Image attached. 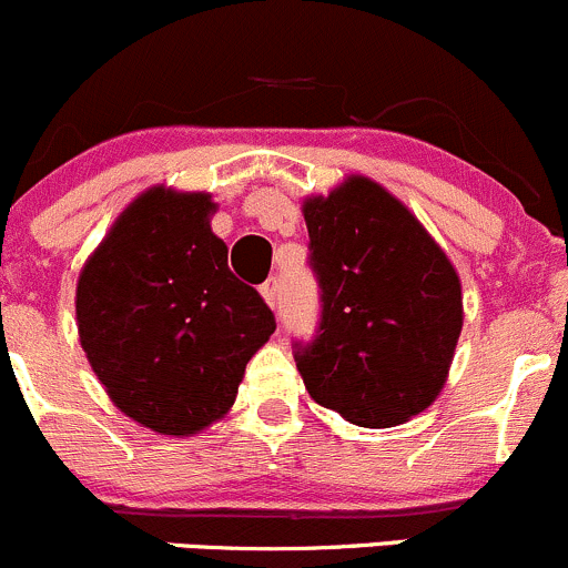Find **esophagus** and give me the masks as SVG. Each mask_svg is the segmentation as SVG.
I'll return each instance as SVG.
<instances>
[{"label":"esophagus","instance_id":"34e87169","mask_svg":"<svg viewBox=\"0 0 568 568\" xmlns=\"http://www.w3.org/2000/svg\"><path fill=\"white\" fill-rule=\"evenodd\" d=\"M261 294L266 300L268 307H277V296H280V280L277 277H268L266 283L261 285Z\"/></svg>","mask_w":568,"mask_h":568}]
</instances>
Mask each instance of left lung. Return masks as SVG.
<instances>
[{"instance_id":"left-lung-1","label":"left lung","mask_w":568,"mask_h":568,"mask_svg":"<svg viewBox=\"0 0 568 568\" xmlns=\"http://www.w3.org/2000/svg\"><path fill=\"white\" fill-rule=\"evenodd\" d=\"M318 326L294 341L307 393L365 428L398 426L445 385L462 283L420 222L368 178L305 203Z\"/></svg>"}]
</instances>
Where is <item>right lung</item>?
<instances>
[{
  "mask_svg": "<svg viewBox=\"0 0 568 568\" xmlns=\"http://www.w3.org/2000/svg\"><path fill=\"white\" fill-rule=\"evenodd\" d=\"M209 194L151 189L79 274L82 348L118 409L159 434L200 432L233 406L274 313L231 272Z\"/></svg>",
  "mask_w": 568,
  "mask_h": 568,
  "instance_id": "right-lung-1",
  "label": "right lung"
}]
</instances>
